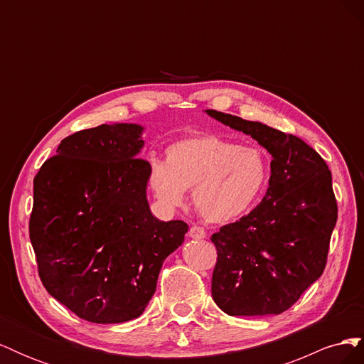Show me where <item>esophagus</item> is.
<instances>
[{"label": "esophagus", "instance_id": "1", "mask_svg": "<svg viewBox=\"0 0 364 364\" xmlns=\"http://www.w3.org/2000/svg\"><path fill=\"white\" fill-rule=\"evenodd\" d=\"M188 235L194 240H202L206 237V232H205V229L200 226H191L188 230Z\"/></svg>", "mask_w": 364, "mask_h": 364}]
</instances>
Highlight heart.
I'll list each match as a JSON object with an SVG mask.
<instances>
[{
	"label": "heart",
	"mask_w": 364,
	"mask_h": 364,
	"mask_svg": "<svg viewBox=\"0 0 364 364\" xmlns=\"http://www.w3.org/2000/svg\"><path fill=\"white\" fill-rule=\"evenodd\" d=\"M269 179V161L258 147H241L217 135H197L174 142L167 161L150 159L149 183L165 208L193 203L205 220L228 223L247 213Z\"/></svg>",
	"instance_id": "heart-1"
}]
</instances>
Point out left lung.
Returning a JSON list of instances; mask_svg holds the SVG:
<instances>
[{
    "mask_svg": "<svg viewBox=\"0 0 364 364\" xmlns=\"http://www.w3.org/2000/svg\"><path fill=\"white\" fill-rule=\"evenodd\" d=\"M206 114L250 135L273 158L261 203L211 237L213 299L229 316L281 314L326 266L337 222L331 171L301 138L213 109Z\"/></svg>",
    "mask_w": 364,
    "mask_h": 364,
    "instance_id": "1",
    "label": "left lung"
}]
</instances>
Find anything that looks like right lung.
<instances>
[{
  "label": "right lung",
  "mask_w": 364,
  "mask_h": 364,
  "mask_svg": "<svg viewBox=\"0 0 364 364\" xmlns=\"http://www.w3.org/2000/svg\"><path fill=\"white\" fill-rule=\"evenodd\" d=\"M139 124L75 132L33 181L30 241L47 291L92 323L146 310L162 264L188 225L161 222L147 202L149 162Z\"/></svg>",
  "instance_id": "add662e5"
}]
</instances>
